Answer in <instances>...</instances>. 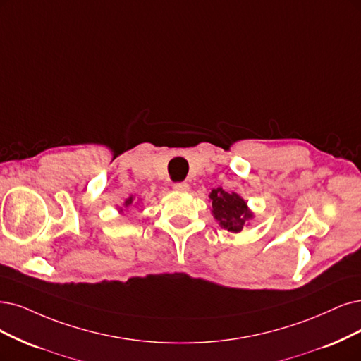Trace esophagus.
<instances>
[{
	"instance_id": "1",
	"label": "esophagus",
	"mask_w": 361,
	"mask_h": 361,
	"mask_svg": "<svg viewBox=\"0 0 361 361\" xmlns=\"http://www.w3.org/2000/svg\"><path fill=\"white\" fill-rule=\"evenodd\" d=\"M172 189L177 190V192H189L190 185L188 183H176L172 185Z\"/></svg>"
}]
</instances>
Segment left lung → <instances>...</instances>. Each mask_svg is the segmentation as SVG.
<instances>
[{
	"instance_id": "8db88e82",
	"label": "left lung",
	"mask_w": 361,
	"mask_h": 361,
	"mask_svg": "<svg viewBox=\"0 0 361 361\" xmlns=\"http://www.w3.org/2000/svg\"><path fill=\"white\" fill-rule=\"evenodd\" d=\"M209 197L212 201V214L229 232H241L247 220L252 217L244 199L236 193H229L217 188L211 192Z\"/></svg>"
}]
</instances>
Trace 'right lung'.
Instances as JSON below:
<instances>
[{"mask_svg":"<svg viewBox=\"0 0 361 361\" xmlns=\"http://www.w3.org/2000/svg\"><path fill=\"white\" fill-rule=\"evenodd\" d=\"M130 204H132V197H129V199H128V201L125 202V207H129Z\"/></svg>","mask_w":361,"mask_h":361,"instance_id":"obj_1","label":"right lung"}]
</instances>
